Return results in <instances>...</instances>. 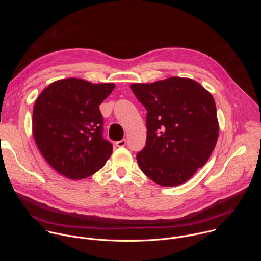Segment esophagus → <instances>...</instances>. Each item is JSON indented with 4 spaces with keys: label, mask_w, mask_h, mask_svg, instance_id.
Here are the masks:
<instances>
[{
    "label": "esophagus",
    "mask_w": 261,
    "mask_h": 261,
    "mask_svg": "<svg viewBox=\"0 0 261 261\" xmlns=\"http://www.w3.org/2000/svg\"><path fill=\"white\" fill-rule=\"evenodd\" d=\"M126 143H127V140H126V139H122V140L117 141V142H116V145H117L118 147H123V146L126 145Z\"/></svg>",
    "instance_id": "34e87169"
}]
</instances>
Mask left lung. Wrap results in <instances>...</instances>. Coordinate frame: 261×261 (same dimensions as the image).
<instances>
[{
  "mask_svg": "<svg viewBox=\"0 0 261 261\" xmlns=\"http://www.w3.org/2000/svg\"><path fill=\"white\" fill-rule=\"evenodd\" d=\"M130 88L147 111L145 146L136 155L141 171L164 187L187 181L207 162L218 139L213 96L181 77Z\"/></svg>",
  "mask_w": 261,
  "mask_h": 261,
  "instance_id": "8db88e82",
  "label": "left lung"
}]
</instances>
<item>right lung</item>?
Instances as JSON below:
<instances>
[{"label":"right lung","instance_id":"add662e5","mask_svg":"<svg viewBox=\"0 0 261 261\" xmlns=\"http://www.w3.org/2000/svg\"><path fill=\"white\" fill-rule=\"evenodd\" d=\"M114 84L67 79L50 84L33 109V135L47 163L71 179L86 178L101 169L113 153L103 138L99 105Z\"/></svg>","mask_w":261,"mask_h":261}]
</instances>
